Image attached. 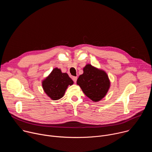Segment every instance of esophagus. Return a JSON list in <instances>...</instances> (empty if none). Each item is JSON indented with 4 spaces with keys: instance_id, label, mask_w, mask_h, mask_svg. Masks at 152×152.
I'll list each match as a JSON object with an SVG mask.
<instances>
[{
    "instance_id": "34e87169",
    "label": "esophagus",
    "mask_w": 152,
    "mask_h": 152,
    "mask_svg": "<svg viewBox=\"0 0 152 152\" xmlns=\"http://www.w3.org/2000/svg\"><path fill=\"white\" fill-rule=\"evenodd\" d=\"M77 77H76V76H73L72 77V79H73V80L74 81V82H76V81H77Z\"/></svg>"
}]
</instances>
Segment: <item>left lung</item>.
Returning a JSON list of instances; mask_svg holds the SVG:
<instances>
[{"label": "left lung", "instance_id": "obj_1", "mask_svg": "<svg viewBox=\"0 0 152 152\" xmlns=\"http://www.w3.org/2000/svg\"><path fill=\"white\" fill-rule=\"evenodd\" d=\"M83 70V73L78 77L77 84L91 100L100 101L106 96L110 86L107 74L90 64L86 65Z\"/></svg>", "mask_w": 152, "mask_h": 152}]
</instances>
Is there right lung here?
Listing matches in <instances>:
<instances>
[{
	"mask_svg": "<svg viewBox=\"0 0 152 152\" xmlns=\"http://www.w3.org/2000/svg\"><path fill=\"white\" fill-rule=\"evenodd\" d=\"M73 83V81L67 73H62L60 69L56 68L42 82V86L47 95L56 100L63 97L68 86Z\"/></svg>",
	"mask_w": 152,
	"mask_h": 152,
	"instance_id": "add662e5",
	"label": "right lung"
}]
</instances>
